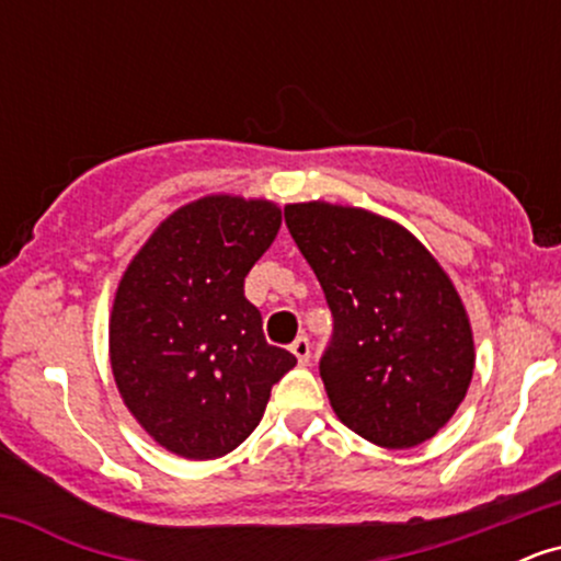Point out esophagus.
Returning a JSON list of instances; mask_svg holds the SVG:
<instances>
[{
	"mask_svg": "<svg viewBox=\"0 0 561 561\" xmlns=\"http://www.w3.org/2000/svg\"><path fill=\"white\" fill-rule=\"evenodd\" d=\"M289 351L295 353V358H298L300 364H308V362H311V343H308L306 334H300V337L295 340L293 345H289Z\"/></svg>",
	"mask_w": 561,
	"mask_h": 561,
	"instance_id": "1",
	"label": "esophagus"
}]
</instances>
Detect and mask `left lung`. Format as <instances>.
I'll return each instance as SVG.
<instances>
[{"label": "left lung", "mask_w": 561, "mask_h": 561, "mask_svg": "<svg viewBox=\"0 0 561 561\" xmlns=\"http://www.w3.org/2000/svg\"><path fill=\"white\" fill-rule=\"evenodd\" d=\"M285 221L332 311L319 371L340 422L411 448L465 401L474 369L459 293L424 244L362 208L287 205Z\"/></svg>", "instance_id": "obj_1"}]
</instances>
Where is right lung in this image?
Masks as SVG:
<instances>
[{"label": "right lung", "instance_id": "right-lung-1", "mask_svg": "<svg viewBox=\"0 0 561 561\" xmlns=\"http://www.w3.org/2000/svg\"><path fill=\"white\" fill-rule=\"evenodd\" d=\"M279 224L282 210L266 199L184 205L128 263L115 293V385L141 427L184 459L240 446L298 364L266 343L261 311L244 298V276Z\"/></svg>", "mask_w": 561, "mask_h": 561}]
</instances>
